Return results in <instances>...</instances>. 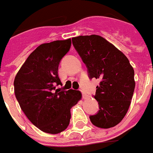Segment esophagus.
Masks as SVG:
<instances>
[{
  "mask_svg": "<svg viewBox=\"0 0 153 153\" xmlns=\"http://www.w3.org/2000/svg\"><path fill=\"white\" fill-rule=\"evenodd\" d=\"M81 92H82V91H81ZM87 97H88V95L84 93V92H82V98H83L84 100H85V99H86Z\"/></svg>",
  "mask_w": 153,
  "mask_h": 153,
  "instance_id": "34e87169",
  "label": "esophagus"
}]
</instances>
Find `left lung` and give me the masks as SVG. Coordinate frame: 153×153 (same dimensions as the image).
Returning <instances> with one entry per match:
<instances>
[{
  "instance_id": "obj_1",
  "label": "left lung",
  "mask_w": 153,
  "mask_h": 153,
  "mask_svg": "<svg viewBox=\"0 0 153 153\" xmlns=\"http://www.w3.org/2000/svg\"><path fill=\"white\" fill-rule=\"evenodd\" d=\"M72 40L90 77L101 80L94 95L100 111L90 116V121L103 129L117 126L128 112L133 97V67L121 51L100 36H79Z\"/></svg>"
}]
</instances>
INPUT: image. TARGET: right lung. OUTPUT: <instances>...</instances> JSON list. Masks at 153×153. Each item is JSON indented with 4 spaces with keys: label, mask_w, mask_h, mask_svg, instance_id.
Segmentation results:
<instances>
[{
    "label": "right lung",
    "mask_w": 153,
    "mask_h": 153,
    "mask_svg": "<svg viewBox=\"0 0 153 153\" xmlns=\"http://www.w3.org/2000/svg\"><path fill=\"white\" fill-rule=\"evenodd\" d=\"M71 39L39 45L27 57L14 81V94L24 114L45 133H61L68 126L70 109L81 100L79 90H55L62 85L59 64L71 47Z\"/></svg>",
    "instance_id": "right-lung-1"
}]
</instances>
